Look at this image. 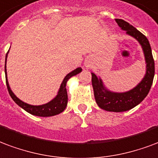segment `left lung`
<instances>
[{
	"label": "left lung",
	"instance_id": "left-lung-1",
	"mask_svg": "<svg viewBox=\"0 0 158 158\" xmlns=\"http://www.w3.org/2000/svg\"><path fill=\"white\" fill-rule=\"evenodd\" d=\"M115 22L122 30L127 31V34L135 38L141 45L147 64V72L144 78L135 88L130 91L115 93L106 89L102 80L94 73H91V74L94 98L99 107L107 111L122 112L134 108L148 95L153 82L155 64L150 43L147 37L124 20L115 19Z\"/></svg>",
	"mask_w": 158,
	"mask_h": 158
}]
</instances>
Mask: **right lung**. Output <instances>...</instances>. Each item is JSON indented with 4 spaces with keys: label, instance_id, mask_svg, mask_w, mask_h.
<instances>
[{
    "label": "right lung",
    "instance_id": "obj_1",
    "mask_svg": "<svg viewBox=\"0 0 158 158\" xmlns=\"http://www.w3.org/2000/svg\"><path fill=\"white\" fill-rule=\"evenodd\" d=\"M6 57H7V53L6 55V61H5V73H6ZM81 71H82L81 68H77L76 69L70 72L69 73H68L67 75L65 76L64 80H63L61 85H60V89L58 90L57 96L53 100H51L50 102L42 105V106H31V105L27 104V103L23 102L21 100H19L10 89L9 84H8L7 77H6V83L8 92H9L11 99L17 103L20 107H22L23 110H25L26 111L28 112L31 115H37V116H42V117H48V116H52V115L60 114L61 112H63L65 110L68 104V94L67 89H66L67 81L71 77L78 74Z\"/></svg>",
    "mask_w": 158,
    "mask_h": 158
}]
</instances>
